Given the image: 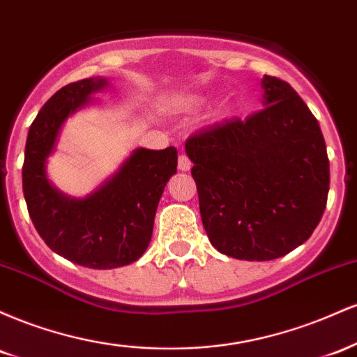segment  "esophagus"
<instances>
[{
  "instance_id": "1",
  "label": "esophagus",
  "mask_w": 357,
  "mask_h": 357,
  "mask_svg": "<svg viewBox=\"0 0 357 357\" xmlns=\"http://www.w3.org/2000/svg\"><path fill=\"white\" fill-rule=\"evenodd\" d=\"M178 167L179 171H190L191 169V161L186 154H181L178 159Z\"/></svg>"
}]
</instances>
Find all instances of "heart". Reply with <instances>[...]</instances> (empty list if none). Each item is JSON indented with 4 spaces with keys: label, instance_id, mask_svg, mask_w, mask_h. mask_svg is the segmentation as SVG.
<instances>
[{
    "label": "heart",
    "instance_id": "heart-1",
    "mask_svg": "<svg viewBox=\"0 0 357 357\" xmlns=\"http://www.w3.org/2000/svg\"><path fill=\"white\" fill-rule=\"evenodd\" d=\"M199 99H195V100H190V104H199ZM228 112V105L227 104H221L220 109H218V114H221V116H225V114Z\"/></svg>",
    "mask_w": 357,
    "mask_h": 357
}]
</instances>
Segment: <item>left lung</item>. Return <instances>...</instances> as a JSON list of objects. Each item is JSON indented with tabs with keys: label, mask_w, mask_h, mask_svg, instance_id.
<instances>
[{
	"label": "left lung",
	"mask_w": 357,
	"mask_h": 357,
	"mask_svg": "<svg viewBox=\"0 0 357 357\" xmlns=\"http://www.w3.org/2000/svg\"><path fill=\"white\" fill-rule=\"evenodd\" d=\"M264 109L186 141L211 245L248 261L301 247L321 221L329 159L317 119L284 80L264 75Z\"/></svg>",
	"instance_id": "obj_1"
}]
</instances>
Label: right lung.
<instances>
[{"instance_id": "obj_1", "label": "right lung", "mask_w": 357, "mask_h": 357, "mask_svg": "<svg viewBox=\"0 0 357 357\" xmlns=\"http://www.w3.org/2000/svg\"><path fill=\"white\" fill-rule=\"evenodd\" d=\"M107 87L109 79L90 77L52 96L28 130L23 162L24 202L38 235L60 257L99 270L124 267L142 257L153 236L159 199L178 167L174 147H137L84 198L53 186L47 162L55 153L61 127L96 102L93 93Z\"/></svg>"}]
</instances>
